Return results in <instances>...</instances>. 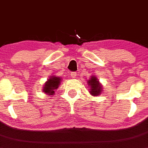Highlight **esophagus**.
<instances>
[{
    "label": "esophagus",
    "instance_id": "obj_1",
    "mask_svg": "<svg viewBox=\"0 0 148 148\" xmlns=\"http://www.w3.org/2000/svg\"><path fill=\"white\" fill-rule=\"evenodd\" d=\"M76 76H77V74H76V72H72V73H71V76H72V78H76Z\"/></svg>",
    "mask_w": 148,
    "mask_h": 148
}]
</instances>
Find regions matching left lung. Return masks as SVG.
I'll use <instances>...</instances> for the list:
<instances>
[{"instance_id": "1", "label": "left lung", "mask_w": 148, "mask_h": 148, "mask_svg": "<svg viewBox=\"0 0 148 148\" xmlns=\"http://www.w3.org/2000/svg\"><path fill=\"white\" fill-rule=\"evenodd\" d=\"M88 84L90 88V93L93 96H98L101 94L102 87L99 84L97 78L96 76H92L91 78L88 81Z\"/></svg>"}]
</instances>
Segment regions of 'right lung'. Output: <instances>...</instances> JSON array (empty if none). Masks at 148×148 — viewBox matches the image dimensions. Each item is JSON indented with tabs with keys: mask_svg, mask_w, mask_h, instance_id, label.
Returning <instances> with one entry per match:
<instances>
[{
	"mask_svg": "<svg viewBox=\"0 0 148 148\" xmlns=\"http://www.w3.org/2000/svg\"><path fill=\"white\" fill-rule=\"evenodd\" d=\"M61 79L60 77L55 76H51V77L47 80L43 87V92L49 95H53L55 92V90L58 88L60 84Z\"/></svg>",
	"mask_w": 148,
	"mask_h": 148,
	"instance_id": "add662e5",
	"label": "right lung"
}]
</instances>
